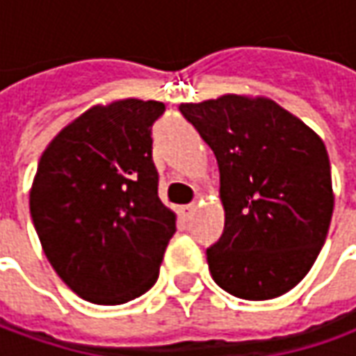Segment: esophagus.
Here are the masks:
<instances>
[{
	"mask_svg": "<svg viewBox=\"0 0 356 356\" xmlns=\"http://www.w3.org/2000/svg\"><path fill=\"white\" fill-rule=\"evenodd\" d=\"M177 213L181 215V218H191L195 213V204H183V207H179Z\"/></svg>",
	"mask_w": 356,
	"mask_h": 356,
	"instance_id": "obj_1",
	"label": "esophagus"
}]
</instances>
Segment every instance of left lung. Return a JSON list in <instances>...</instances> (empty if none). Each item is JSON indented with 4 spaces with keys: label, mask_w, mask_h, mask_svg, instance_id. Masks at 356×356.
<instances>
[{
    "label": "left lung",
    "mask_w": 356,
    "mask_h": 356,
    "mask_svg": "<svg viewBox=\"0 0 356 356\" xmlns=\"http://www.w3.org/2000/svg\"><path fill=\"white\" fill-rule=\"evenodd\" d=\"M215 152L225 232L207 248L211 276L240 300L284 296L312 270L333 215L329 155L300 118L262 96L181 104Z\"/></svg>",
    "instance_id": "1"
}]
</instances>
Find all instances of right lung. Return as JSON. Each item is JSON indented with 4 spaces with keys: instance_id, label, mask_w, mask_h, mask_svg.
I'll use <instances>...</instances> for the list:
<instances>
[{
    "instance_id": "1",
    "label": "right lung",
    "mask_w": 356,
    "mask_h": 356,
    "mask_svg": "<svg viewBox=\"0 0 356 356\" xmlns=\"http://www.w3.org/2000/svg\"><path fill=\"white\" fill-rule=\"evenodd\" d=\"M163 102L92 106L39 159L29 209L44 256L84 300L120 305L159 276L175 213L157 195L152 126Z\"/></svg>"
}]
</instances>
